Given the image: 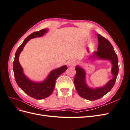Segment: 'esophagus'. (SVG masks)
Listing matches in <instances>:
<instances>
[{
	"label": "esophagus",
	"mask_w": 130,
	"mask_h": 130,
	"mask_svg": "<svg viewBox=\"0 0 130 130\" xmlns=\"http://www.w3.org/2000/svg\"><path fill=\"white\" fill-rule=\"evenodd\" d=\"M75 63H76L75 61L73 60H69L68 61V66H70V67H73L75 64Z\"/></svg>",
	"instance_id": "1"
}]
</instances>
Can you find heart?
Wrapping results in <instances>:
<instances>
[{"mask_svg":"<svg viewBox=\"0 0 130 130\" xmlns=\"http://www.w3.org/2000/svg\"><path fill=\"white\" fill-rule=\"evenodd\" d=\"M88 48H89V49L90 48V46H88Z\"/></svg>","mask_w":130,"mask_h":130,"instance_id":"obj_1","label":"heart"}]
</instances>
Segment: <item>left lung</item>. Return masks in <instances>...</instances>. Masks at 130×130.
Here are the masks:
<instances>
[{"instance_id":"obj_1","label":"left lung","mask_w":130,"mask_h":130,"mask_svg":"<svg viewBox=\"0 0 130 130\" xmlns=\"http://www.w3.org/2000/svg\"><path fill=\"white\" fill-rule=\"evenodd\" d=\"M98 40L97 52H94L88 58L92 60L109 61L112 64V78L103 86L90 87L86 82V70L79 65L75 67L76 75L74 82L77 93L81 97L90 101L95 100L109 92L115 85L118 74V59L112 44L100 34H96Z\"/></svg>"}]
</instances>
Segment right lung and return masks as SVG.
Segmentation results:
<instances>
[{
    "instance_id": "obj_1",
    "label": "right lung",
    "mask_w": 130,
    "mask_h": 130,
    "mask_svg": "<svg viewBox=\"0 0 130 130\" xmlns=\"http://www.w3.org/2000/svg\"><path fill=\"white\" fill-rule=\"evenodd\" d=\"M48 32V29H44L34 32L27 36L15 52L13 64L14 75L18 86L27 95L37 100L45 99L52 94L56 78L67 69L66 65L55 69L49 73L44 80L41 82L31 80L24 73L19 62V57L23 48L31 39L42 37Z\"/></svg>"
}]
</instances>
